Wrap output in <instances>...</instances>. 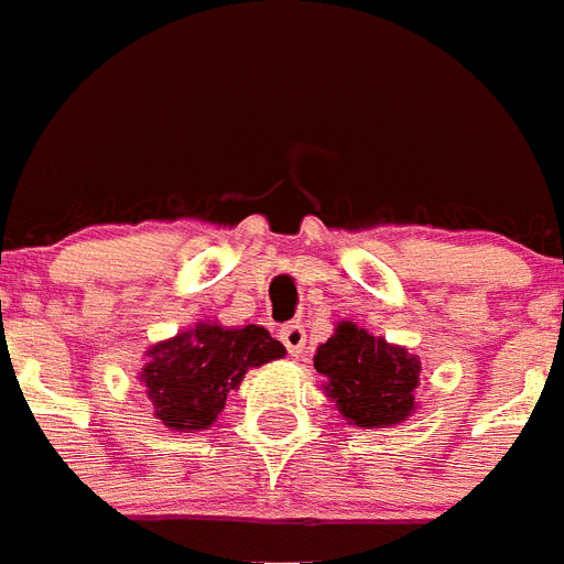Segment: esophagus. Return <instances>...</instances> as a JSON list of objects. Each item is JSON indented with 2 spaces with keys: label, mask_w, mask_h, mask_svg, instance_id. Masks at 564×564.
<instances>
[{
  "label": "esophagus",
  "mask_w": 564,
  "mask_h": 564,
  "mask_svg": "<svg viewBox=\"0 0 564 564\" xmlns=\"http://www.w3.org/2000/svg\"><path fill=\"white\" fill-rule=\"evenodd\" d=\"M279 338H282V345L288 347L291 357H300L306 350V329H303V324H288V327H282Z\"/></svg>",
  "instance_id": "obj_1"
}]
</instances>
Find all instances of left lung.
<instances>
[{
    "label": "left lung",
    "instance_id": "left-lung-1",
    "mask_svg": "<svg viewBox=\"0 0 564 564\" xmlns=\"http://www.w3.org/2000/svg\"><path fill=\"white\" fill-rule=\"evenodd\" d=\"M315 368L327 378L324 389L347 425H398L416 410L419 359L354 321H341L333 338L317 347Z\"/></svg>",
    "mask_w": 564,
    "mask_h": 564
}]
</instances>
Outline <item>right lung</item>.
<instances>
[{"instance_id": "add662e5", "label": "right lung", "mask_w": 564, "mask_h": 564, "mask_svg": "<svg viewBox=\"0 0 564 564\" xmlns=\"http://www.w3.org/2000/svg\"><path fill=\"white\" fill-rule=\"evenodd\" d=\"M139 383L154 404V416L172 431H202L217 422L228 392L240 387L249 368L285 357L282 341L264 327L196 324L145 350Z\"/></svg>"}]
</instances>
